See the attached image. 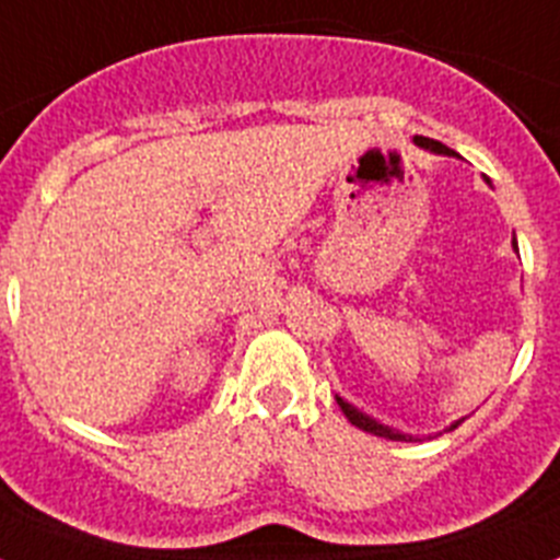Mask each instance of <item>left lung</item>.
<instances>
[{
	"label": "left lung",
	"mask_w": 560,
	"mask_h": 560,
	"mask_svg": "<svg viewBox=\"0 0 560 560\" xmlns=\"http://www.w3.org/2000/svg\"><path fill=\"white\" fill-rule=\"evenodd\" d=\"M415 142H418L420 148H427V151H434V153H446V156H452V153H454L452 148H446V145H443V142H438V140H429V137H415ZM513 246H516V237H513ZM336 404H339V409H341V412H345V418H348L355 429H361V432L375 434V438H387V440H412V438H409V434H400V432H395V429H389V427H384V423H378V420L368 418V415L359 412V409H355V407H350L348 400L339 398V395H336ZM459 423H463V420L452 423V427H448V432H452V429H457Z\"/></svg>",
	"instance_id": "8db88e82"
}]
</instances>
